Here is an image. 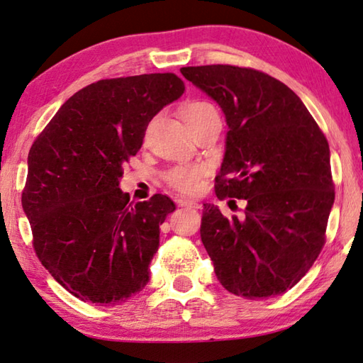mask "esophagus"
Returning a JSON list of instances; mask_svg holds the SVG:
<instances>
[{
  "label": "esophagus",
  "instance_id": "obj_1",
  "mask_svg": "<svg viewBox=\"0 0 363 363\" xmlns=\"http://www.w3.org/2000/svg\"><path fill=\"white\" fill-rule=\"evenodd\" d=\"M177 204L180 207H191V208H201V204L191 199H177Z\"/></svg>",
  "mask_w": 363,
  "mask_h": 363
}]
</instances>
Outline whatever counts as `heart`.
<instances>
[{"mask_svg": "<svg viewBox=\"0 0 363 363\" xmlns=\"http://www.w3.org/2000/svg\"><path fill=\"white\" fill-rule=\"evenodd\" d=\"M213 114H218L215 106L204 100L189 101V104L182 108V118L189 129L202 123L208 116H213ZM204 175V165H177V167H172L165 172L164 180L167 183V186L175 189L177 193L194 194L201 189Z\"/></svg>", "mask_w": 363, "mask_h": 363, "instance_id": "obj_1", "label": "heart"}]
</instances>
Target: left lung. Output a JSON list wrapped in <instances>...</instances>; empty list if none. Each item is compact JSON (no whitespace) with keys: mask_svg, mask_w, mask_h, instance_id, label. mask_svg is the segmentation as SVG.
Instances as JSON below:
<instances>
[{"mask_svg":"<svg viewBox=\"0 0 363 363\" xmlns=\"http://www.w3.org/2000/svg\"><path fill=\"white\" fill-rule=\"evenodd\" d=\"M180 72L217 101L230 127L217 198L247 202L240 220L204 204L201 239L215 274L249 300L281 295L301 281L325 244L335 201L327 138L300 97L259 69Z\"/></svg>","mask_w":363,"mask_h":363,"instance_id":"left-lung-1","label":"left lung"}]
</instances>
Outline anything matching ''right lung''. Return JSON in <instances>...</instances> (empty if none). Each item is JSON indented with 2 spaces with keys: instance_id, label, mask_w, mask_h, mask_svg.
<instances>
[{
  "instance_id": "add662e5",
  "label": "right lung",
  "mask_w": 363,
  "mask_h": 363,
  "mask_svg": "<svg viewBox=\"0 0 363 363\" xmlns=\"http://www.w3.org/2000/svg\"><path fill=\"white\" fill-rule=\"evenodd\" d=\"M185 91L174 73L100 79L72 95L28 152L22 206L41 264L81 301L118 304L142 291L167 196L129 202L119 178L157 111Z\"/></svg>"
}]
</instances>
